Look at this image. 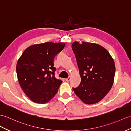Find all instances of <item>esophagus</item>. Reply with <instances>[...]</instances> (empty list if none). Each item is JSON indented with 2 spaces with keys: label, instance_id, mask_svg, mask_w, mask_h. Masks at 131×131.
I'll return each mask as SVG.
<instances>
[{
  "label": "esophagus",
  "instance_id": "34e87169",
  "mask_svg": "<svg viewBox=\"0 0 131 131\" xmlns=\"http://www.w3.org/2000/svg\"><path fill=\"white\" fill-rule=\"evenodd\" d=\"M67 81H70V77H68L66 79Z\"/></svg>",
  "mask_w": 131,
  "mask_h": 131
}]
</instances>
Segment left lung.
Segmentation results:
<instances>
[{
	"instance_id": "1",
	"label": "left lung",
	"mask_w": 131,
	"mask_h": 131,
	"mask_svg": "<svg viewBox=\"0 0 131 131\" xmlns=\"http://www.w3.org/2000/svg\"><path fill=\"white\" fill-rule=\"evenodd\" d=\"M63 43L36 44L25 49L17 64L19 83L25 94L35 103L52 99L62 81L55 76L54 59L64 48Z\"/></svg>"
}]
</instances>
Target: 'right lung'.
<instances>
[{
    "instance_id": "obj_1",
    "label": "right lung",
    "mask_w": 131,
    "mask_h": 131,
    "mask_svg": "<svg viewBox=\"0 0 131 131\" xmlns=\"http://www.w3.org/2000/svg\"><path fill=\"white\" fill-rule=\"evenodd\" d=\"M81 81L73 90L86 104L98 102L112 87L115 74L114 60L108 51L97 44H72Z\"/></svg>"
}]
</instances>
